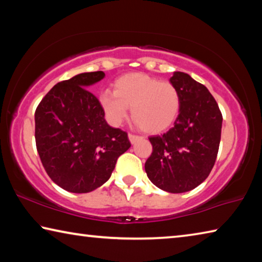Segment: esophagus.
Returning a JSON list of instances; mask_svg holds the SVG:
<instances>
[{"label":"esophagus","mask_w":262,"mask_h":262,"mask_svg":"<svg viewBox=\"0 0 262 262\" xmlns=\"http://www.w3.org/2000/svg\"><path fill=\"white\" fill-rule=\"evenodd\" d=\"M128 139H129L130 143H135V142H136L137 140H140V139H141V136H139V135H134V134H132V133H129V134H128Z\"/></svg>","instance_id":"obj_1"}]
</instances>
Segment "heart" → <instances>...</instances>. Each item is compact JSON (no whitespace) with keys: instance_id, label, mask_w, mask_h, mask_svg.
<instances>
[{"instance_id":"heart-1","label":"heart","mask_w":262,"mask_h":262,"mask_svg":"<svg viewBox=\"0 0 262 262\" xmlns=\"http://www.w3.org/2000/svg\"><path fill=\"white\" fill-rule=\"evenodd\" d=\"M108 120L120 125L132 108L133 120L149 134L167 129L178 117L180 95L173 84L145 74L123 75L114 83V91H105L100 96Z\"/></svg>"}]
</instances>
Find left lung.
<instances>
[{
    "label": "left lung",
    "mask_w": 262,
    "mask_h": 262,
    "mask_svg": "<svg viewBox=\"0 0 262 262\" xmlns=\"http://www.w3.org/2000/svg\"><path fill=\"white\" fill-rule=\"evenodd\" d=\"M170 82L179 91L180 112L170 130L149 137L152 152L144 167L158 188L184 193L203 183L214 167L223 118L208 89L188 74L174 72Z\"/></svg>",
    "instance_id": "8db88e82"
}]
</instances>
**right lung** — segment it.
I'll use <instances>...</instances> for the list:
<instances>
[{
    "label": "right lung",
    "mask_w": 262,
    "mask_h": 262,
    "mask_svg": "<svg viewBox=\"0 0 262 262\" xmlns=\"http://www.w3.org/2000/svg\"><path fill=\"white\" fill-rule=\"evenodd\" d=\"M104 76V72L83 73L59 82L35 110V145L42 166L68 192L100 187L130 147L127 133L107 125L103 106L86 89Z\"/></svg>",
    "instance_id": "add662e5"
}]
</instances>
